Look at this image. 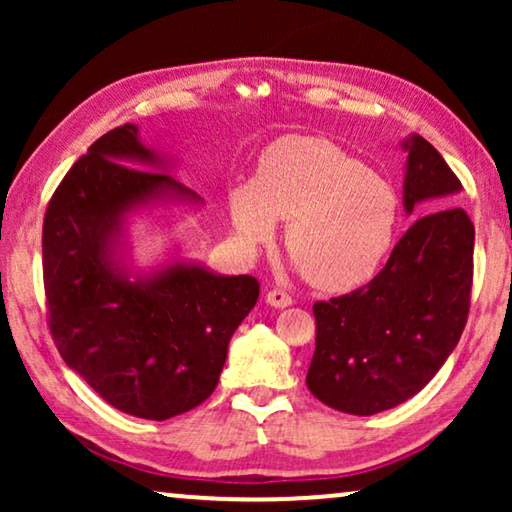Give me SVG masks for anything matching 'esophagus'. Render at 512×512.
Returning a JSON list of instances; mask_svg holds the SVG:
<instances>
[{
    "label": "esophagus",
    "instance_id": "1",
    "mask_svg": "<svg viewBox=\"0 0 512 512\" xmlns=\"http://www.w3.org/2000/svg\"><path fill=\"white\" fill-rule=\"evenodd\" d=\"M265 303L272 305V307H289V305H293V298L286 291L272 289V291L265 293Z\"/></svg>",
    "mask_w": 512,
    "mask_h": 512
}]
</instances>
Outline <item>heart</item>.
Segmentation results:
<instances>
[{
    "mask_svg": "<svg viewBox=\"0 0 512 512\" xmlns=\"http://www.w3.org/2000/svg\"><path fill=\"white\" fill-rule=\"evenodd\" d=\"M230 219L244 247L256 249L286 221L284 247L305 279L345 291L375 275L396 235L394 188L338 144L289 137L272 146L254 184L230 193Z\"/></svg>",
    "mask_w": 512,
    "mask_h": 512,
    "instance_id": "obj_1",
    "label": "heart"
}]
</instances>
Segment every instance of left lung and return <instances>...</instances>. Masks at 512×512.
I'll return each mask as SVG.
<instances>
[{
    "label": "left lung",
    "mask_w": 512,
    "mask_h": 512,
    "mask_svg": "<svg viewBox=\"0 0 512 512\" xmlns=\"http://www.w3.org/2000/svg\"><path fill=\"white\" fill-rule=\"evenodd\" d=\"M403 200L447 205L461 181L443 156L412 135ZM475 228L461 207L417 219L366 286L319 300L307 389L328 408L375 415L408 401L438 373L464 333L473 286Z\"/></svg>",
    "instance_id": "obj_1"
}]
</instances>
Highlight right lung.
Returning <instances> with one entry per match:
<instances>
[{"label":"right lung","mask_w":512,"mask_h":512,"mask_svg":"<svg viewBox=\"0 0 512 512\" xmlns=\"http://www.w3.org/2000/svg\"><path fill=\"white\" fill-rule=\"evenodd\" d=\"M144 165L160 158L132 123L97 139L48 202L41 254L48 328L67 366L114 408L163 422L212 396L228 342L261 286L195 263L130 282L114 258L123 216L167 195L198 200Z\"/></svg>","instance_id":"right-lung-1"}]
</instances>
